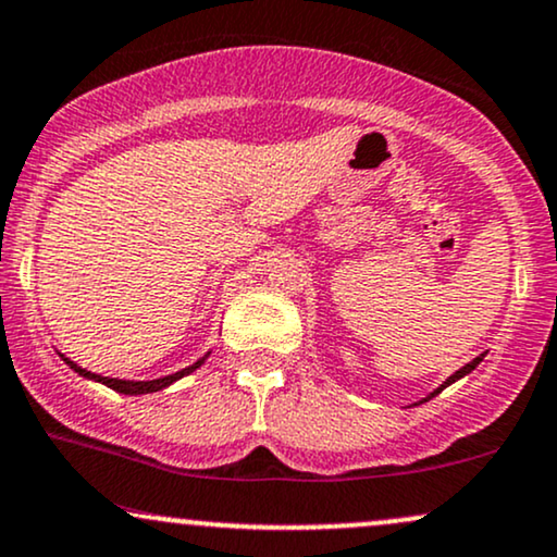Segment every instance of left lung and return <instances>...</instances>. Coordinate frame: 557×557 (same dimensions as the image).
<instances>
[{"label": "left lung", "instance_id": "1", "mask_svg": "<svg viewBox=\"0 0 557 557\" xmlns=\"http://www.w3.org/2000/svg\"><path fill=\"white\" fill-rule=\"evenodd\" d=\"M480 360H482V355H480V358H474V360H472V363H467L465 368H459V371H457V373H454V376H448V379L444 381V384H441L438 388H435V392L431 394V397H435V394H438V392H444V388H446L448 384H454V381H457V379H461V376H467V373H470V371H474V368H478V363H480ZM431 397H428V399H431Z\"/></svg>", "mask_w": 557, "mask_h": 557}]
</instances>
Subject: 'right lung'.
<instances>
[{
	"instance_id": "add662e5",
	"label": "right lung",
	"mask_w": 557,
	"mask_h": 557,
	"mask_svg": "<svg viewBox=\"0 0 557 557\" xmlns=\"http://www.w3.org/2000/svg\"><path fill=\"white\" fill-rule=\"evenodd\" d=\"M64 358V355H62ZM66 360V366L70 368H75V371L79 373V376H85V379H92V381H100V384H106V386H111L113 392H119V394H150V392H158V388H165L169 384H173V381H178L181 376H186V373H191L194 368H199L205 363V358L202 360H197V363L194 366H189V368H184V371H178V373H171V376H163V379H156V381H122V379H109V376H98V373H90V371H85V368H79L77 363H72L70 358H64Z\"/></svg>"
}]
</instances>
